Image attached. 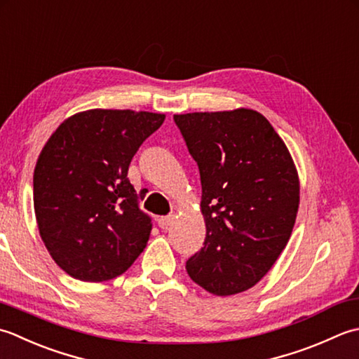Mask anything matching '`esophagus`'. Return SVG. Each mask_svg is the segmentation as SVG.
Masks as SVG:
<instances>
[{
  "label": "esophagus",
  "mask_w": 359,
  "mask_h": 359,
  "mask_svg": "<svg viewBox=\"0 0 359 359\" xmlns=\"http://www.w3.org/2000/svg\"><path fill=\"white\" fill-rule=\"evenodd\" d=\"M173 222V215H165V217H159L158 218V226L161 229H167Z\"/></svg>",
  "instance_id": "obj_1"
}]
</instances>
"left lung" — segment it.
Returning a JSON list of instances; mask_svg holds the SVG:
<instances>
[{"instance_id": "left-lung-1", "label": "left lung", "mask_w": 359, "mask_h": 359, "mask_svg": "<svg viewBox=\"0 0 359 359\" xmlns=\"http://www.w3.org/2000/svg\"><path fill=\"white\" fill-rule=\"evenodd\" d=\"M201 180L203 248L186 262L195 283L217 296L250 290L287 246L299 178L287 145L252 109L175 114Z\"/></svg>"}]
</instances>
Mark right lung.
Instances as JSON below:
<instances>
[{
  "instance_id": "obj_1",
  "label": "right lung",
  "mask_w": 359,
  "mask_h": 359,
  "mask_svg": "<svg viewBox=\"0 0 359 359\" xmlns=\"http://www.w3.org/2000/svg\"><path fill=\"white\" fill-rule=\"evenodd\" d=\"M164 114L90 109L49 137L34 172L41 240L63 271L83 282L126 273L147 245L150 218L127 177L142 142Z\"/></svg>"
}]
</instances>
